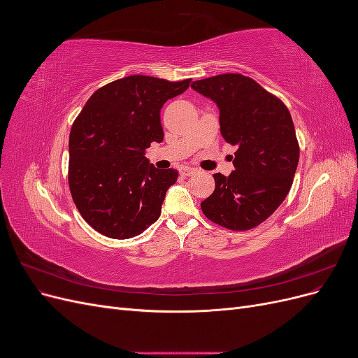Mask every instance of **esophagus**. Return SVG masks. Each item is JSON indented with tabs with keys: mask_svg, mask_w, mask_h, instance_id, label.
<instances>
[{
	"mask_svg": "<svg viewBox=\"0 0 358 358\" xmlns=\"http://www.w3.org/2000/svg\"><path fill=\"white\" fill-rule=\"evenodd\" d=\"M179 173H180V176H192L194 173H196V169L188 167V166H182L179 169Z\"/></svg>",
	"mask_w": 358,
	"mask_h": 358,
	"instance_id": "1",
	"label": "esophagus"
}]
</instances>
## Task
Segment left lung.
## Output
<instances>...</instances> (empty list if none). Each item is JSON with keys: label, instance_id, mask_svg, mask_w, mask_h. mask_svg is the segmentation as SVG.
Here are the masks:
<instances>
[{"label": "left lung", "instance_id": "left-lung-1", "mask_svg": "<svg viewBox=\"0 0 358 358\" xmlns=\"http://www.w3.org/2000/svg\"><path fill=\"white\" fill-rule=\"evenodd\" d=\"M220 109L221 136L237 148L230 176L213 175L215 191L201 210L229 230L266 221L287 197L299 164L294 124L285 104L251 78L220 74L191 83Z\"/></svg>", "mask_w": 358, "mask_h": 358}]
</instances>
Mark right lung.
<instances>
[{
    "mask_svg": "<svg viewBox=\"0 0 358 358\" xmlns=\"http://www.w3.org/2000/svg\"><path fill=\"white\" fill-rule=\"evenodd\" d=\"M189 82L128 76L96 90L76 117L69 140L70 192L94 230L129 239L159 218L179 173L155 169L145 155L150 143L164 138L161 107Z\"/></svg>",
    "mask_w": 358,
    "mask_h": 358,
    "instance_id": "obj_1",
    "label": "right lung"
}]
</instances>
